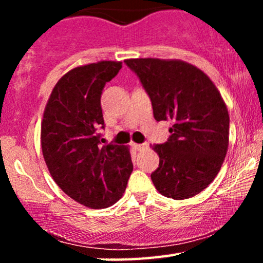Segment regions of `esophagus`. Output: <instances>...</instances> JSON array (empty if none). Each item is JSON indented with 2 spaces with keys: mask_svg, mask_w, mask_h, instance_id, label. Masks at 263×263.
I'll return each mask as SVG.
<instances>
[{
  "mask_svg": "<svg viewBox=\"0 0 263 263\" xmlns=\"http://www.w3.org/2000/svg\"><path fill=\"white\" fill-rule=\"evenodd\" d=\"M135 148L137 151H143L148 148V143H140V144H135Z\"/></svg>",
  "mask_w": 263,
  "mask_h": 263,
  "instance_id": "obj_1",
  "label": "esophagus"
}]
</instances>
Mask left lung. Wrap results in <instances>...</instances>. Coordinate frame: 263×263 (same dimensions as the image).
Listing matches in <instances>:
<instances>
[{
  "mask_svg": "<svg viewBox=\"0 0 263 263\" xmlns=\"http://www.w3.org/2000/svg\"><path fill=\"white\" fill-rule=\"evenodd\" d=\"M125 63L148 93L157 121L174 123L168 141L152 146L159 167L151 179L164 197H194L215 179L228 152L230 117L225 101L204 71L183 60L140 58Z\"/></svg>",
  "mask_w": 263,
  "mask_h": 263,
  "instance_id": "1",
  "label": "left lung"
}]
</instances>
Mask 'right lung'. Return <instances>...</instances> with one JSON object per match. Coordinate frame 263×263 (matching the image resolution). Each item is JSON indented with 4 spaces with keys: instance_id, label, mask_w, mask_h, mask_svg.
<instances>
[{
    "instance_id": "obj_1",
    "label": "right lung",
    "mask_w": 263,
    "mask_h": 263,
    "mask_svg": "<svg viewBox=\"0 0 263 263\" xmlns=\"http://www.w3.org/2000/svg\"><path fill=\"white\" fill-rule=\"evenodd\" d=\"M122 68L121 62L77 66L54 86L41 126L42 152L48 171L66 195L102 209L122 198L134 164L127 146L100 144L104 128L101 93Z\"/></svg>"
}]
</instances>
